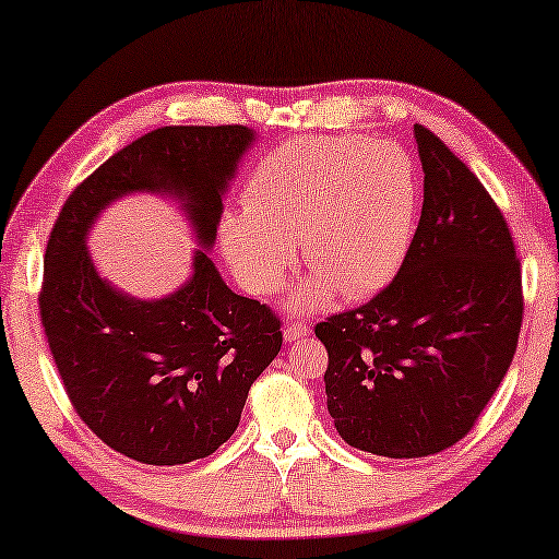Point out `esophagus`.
<instances>
[{"label": "esophagus", "mask_w": 559, "mask_h": 559, "mask_svg": "<svg viewBox=\"0 0 559 559\" xmlns=\"http://www.w3.org/2000/svg\"><path fill=\"white\" fill-rule=\"evenodd\" d=\"M309 330L305 322H289V324H285V340L287 342H297V340H302V337H309Z\"/></svg>", "instance_id": "34e87169"}]
</instances>
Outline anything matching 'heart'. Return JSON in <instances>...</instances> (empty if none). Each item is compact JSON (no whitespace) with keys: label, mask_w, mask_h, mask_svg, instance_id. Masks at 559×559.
<instances>
[{"label":"heart","mask_w":559,"mask_h":559,"mask_svg":"<svg viewBox=\"0 0 559 559\" xmlns=\"http://www.w3.org/2000/svg\"><path fill=\"white\" fill-rule=\"evenodd\" d=\"M242 210L219 222L235 277L270 297L297 264L309 270L289 307L322 309L334 292L365 299L388 287L415 237L419 182L405 150L359 136H312L254 167Z\"/></svg>","instance_id":"obj_1"}]
</instances>
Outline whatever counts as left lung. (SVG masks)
Here are the masks:
<instances>
[{
  "mask_svg": "<svg viewBox=\"0 0 559 559\" xmlns=\"http://www.w3.org/2000/svg\"><path fill=\"white\" fill-rule=\"evenodd\" d=\"M425 202L397 277L332 314L328 409L342 440L392 460L465 437L512 365L522 272L502 212L440 136L415 124Z\"/></svg>",
  "mask_w": 559,
  "mask_h": 559,
  "instance_id": "left-lung-1",
  "label": "left lung"
}]
</instances>
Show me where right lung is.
<instances>
[{"mask_svg": "<svg viewBox=\"0 0 559 559\" xmlns=\"http://www.w3.org/2000/svg\"><path fill=\"white\" fill-rule=\"evenodd\" d=\"M252 142L242 124L144 134L76 187L49 235L39 312L64 390L102 442L142 465H187L225 444L282 347L277 314L235 295L210 260ZM134 191L179 201L201 245L191 280L159 300L109 286L86 252L100 210Z\"/></svg>", "mask_w": 559, "mask_h": 559, "instance_id": "add662e5", "label": "right lung"}]
</instances>
